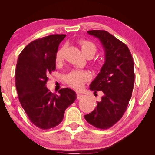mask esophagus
<instances>
[{"instance_id":"obj_1","label":"esophagus","mask_w":155,"mask_h":155,"mask_svg":"<svg viewBox=\"0 0 155 155\" xmlns=\"http://www.w3.org/2000/svg\"><path fill=\"white\" fill-rule=\"evenodd\" d=\"M84 96L83 95V94H78V93H77V99H81V98H82Z\"/></svg>"}]
</instances>
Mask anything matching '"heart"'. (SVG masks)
<instances>
[{"mask_svg":"<svg viewBox=\"0 0 155 155\" xmlns=\"http://www.w3.org/2000/svg\"><path fill=\"white\" fill-rule=\"evenodd\" d=\"M81 51L85 57L88 55L94 56L96 51L95 44L90 41L81 40L78 41ZM64 59V48H60L57 52L55 55V61L59 64ZM90 78V75L87 72L81 70H73L65 77V81L70 87L76 90H79L83 87L84 83Z\"/></svg>","mask_w":155,"mask_h":155,"instance_id":"heart-1","label":"heart"}]
</instances>
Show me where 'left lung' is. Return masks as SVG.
Returning a JSON list of instances; mask_svg holds the SVG:
<instances>
[{
  "label": "left lung",
  "instance_id": "1",
  "mask_svg": "<svg viewBox=\"0 0 155 155\" xmlns=\"http://www.w3.org/2000/svg\"><path fill=\"white\" fill-rule=\"evenodd\" d=\"M87 33L101 41L105 62L90 85V90L102 91L103 96L95 109L84 117L94 127L107 129L122 118L127 109L134 87V62L127 46L109 32L91 30Z\"/></svg>",
  "mask_w": 155,
  "mask_h": 155
}]
</instances>
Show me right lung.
Wrapping results in <instances>:
<instances>
[{"label": "right lung", "instance_id": "1", "mask_svg": "<svg viewBox=\"0 0 155 155\" xmlns=\"http://www.w3.org/2000/svg\"><path fill=\"white\" fill-rule=\"evenodd\" d=\"M66 36L51 35L31 41L20 52L15 70V87L20 103L30 121L41 129L59 125L65 109L77 99L75 91L61 89L59 95L46 87L48 76L55 70V55Z\"/></svg>", "mask_w": 155, "mask_h": 155}]
</instances>
